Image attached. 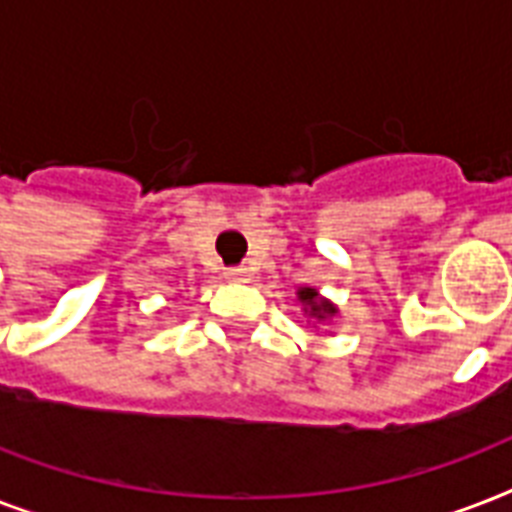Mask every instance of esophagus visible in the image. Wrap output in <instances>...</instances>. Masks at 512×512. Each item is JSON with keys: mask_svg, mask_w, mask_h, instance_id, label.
I'll return each mask as SVG.
<instances>
[{"mask_svg": "<svg viewBox=\"0 0 512 512\" xmlns=\"http://www.w3.org/2000/svg\"><path fill=\"white\" fill-rule=\"evenodd\" d=\"M225 279L233 281V284H241V281H247V268H228Z\"/></svg>", "mask_w": 512, "mask_h": 512, "instance_id": "esophagus-1", "label": "esophagus"}]
</instances>
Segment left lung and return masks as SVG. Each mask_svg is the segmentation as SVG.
I'll return each mask as SVG.
<instances>
[{
	"label": "left lung",
	"mask_w": 512,
	"mask_h": 512,
	"mask_svg": "<svg viewBox=\"0 0 512 512\" xmlns=\"http://www.w3.org/2000/svg\"><path fill=\"white\" fill-rule=\"evenodd\" d=\"M295 295L297 303L303 305V313L308 316V321H313V324H321V327H324V324H329V321L340 313L337 311V305L321 295L316 287H300Z\"/></svg>",
	"instance_id": "left-lung-1"
}]
</instances>
